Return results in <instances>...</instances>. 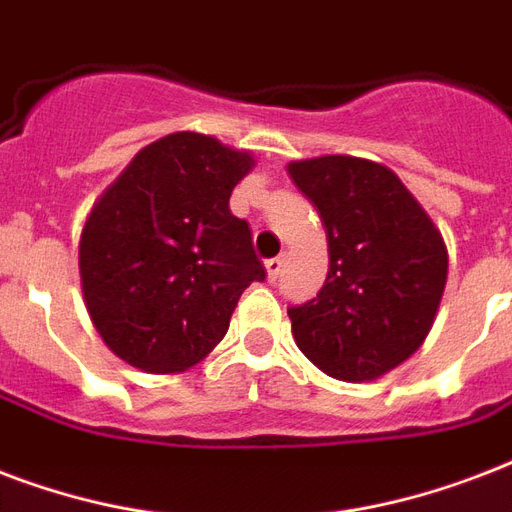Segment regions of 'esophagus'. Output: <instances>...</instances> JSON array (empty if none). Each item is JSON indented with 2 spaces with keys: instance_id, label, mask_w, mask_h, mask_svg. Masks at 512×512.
<instances>
[{
  "instance_id": "esophagus-1",
  "label": "esophagus",
  "mask_w": 512,
  "mask_h": 512,
  "mask_svg": "<svg viewBox=\"0 0 512 512\" xmlns=\"http://www.w3.org/2000/svg\"><path fill=\"white\" fill-rule=\"evenodd\" d=\"M264 267H267L269 280H277V277H280V272H283V267H285V259H283V256L267 259V261H264Z\"/></svg>"
}]
</instances>
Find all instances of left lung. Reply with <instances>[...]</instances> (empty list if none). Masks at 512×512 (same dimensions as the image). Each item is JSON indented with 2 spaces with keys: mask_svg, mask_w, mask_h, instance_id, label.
I'll use <instances>...</instances> for the list:
<instances>
[{
  "mask_svg": "<svg viewBox=\"0 0 512 512\" xmlns=\"http://www.w3.org/2000/svg\"><path fill=\"white\" fill-rule=\"evenodd\" d=\"M328 240L320 293L291 307V331L323 374L374 382L422 347L441 307L449 251L390 168L326 154L288 165Z\"/></svg>",
  "mask_w": 512,
  "mask_h": 512,
  "instance_id": "1",
  "label": "left lung"
}]
</instances>
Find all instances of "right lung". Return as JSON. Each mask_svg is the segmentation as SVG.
Segmentation results:
<instances>
[{
  "instance_id": "right-lung-1",
  "label": "right lung",
  "mask_w": 512,
  "mask_h": 512,
  "mask_svg": "<svg viewBox=\"0 0 512 512\" xmlns=\"http://www.w3.org/2000/svg\"><path fill=\"white\" fill-rule=\"evenodd\" d=\"M251 152L192 130L144 146L87 216L79 280L87 315L130 366L176 374L224 339L237 301L264 280L229 194Z\"/></svg>"
}]
</instances>
